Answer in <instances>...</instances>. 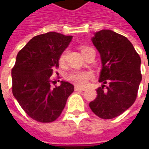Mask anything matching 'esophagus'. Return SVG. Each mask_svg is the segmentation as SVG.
Masks as SVG:
<instances>
[{
    "instance_id": "esophagus-1",
    "label": "esophagus",
    "mask_w": 149,
    "mask_h": 149,
    "mask_svg": "<svg viewBox=\"0 0 149 149\" xmlns=\"http://www.w3.org/2000/svg\"><path fill=\"white\" fill-rule=\"evenodd\" d=\"M74 90L75 91H84V90H85V88H83V87H80V86H75L74 87Z\"/></svg>"
}]
</instances>
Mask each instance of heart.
<instances>
[{"instance_id": "1", "label": "heart", "mask_w": 149, "mask_h": 149, "mask_svg": "<svg viewBox=\"0 0 149 149\" xmlns=\"http://www.w3.org/2000/svg\"><path fill=\"white\" fill-rule=\"evenodd\" d=\"M90 49V47L88 46H81V52L82 54H84L85 51H87L88 49ZM66 57V50L63 51L59 57V63H60V65H63L64 63H65V60ZM93 77V74L91 72L89 71H74L70 73L69 75H68V79L72 82V83L75 84L77 85H81L84 86L86 84L88 83L89 79H91Z\"/></svg>"}]
</instances>
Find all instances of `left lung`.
I'll use <instances>...</instances> for the list:
<instances>
[{
    "instance_id": "8db88e82",
    "label": "left lung",
    "mask_w": 149,
    "mask_h": 149,
    "mask_svg": "<svg viewBox=\"0 0 149 149\" xmlns=\"http://www.w3.org/2000/svg\"><path fill=\"white\" fill-rule=\"evenodd\" d=\"M102 61L97 97L89 108L98 117L110 119L119 116L137 98L142 80L140 56L122 35L110 30L96 32L92 38Z\"/></svg>"
}]
</instances>
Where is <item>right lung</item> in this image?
I'll return each instance as SVG.
<instances>
[{"instance_id": "add662e5", "label": "right lung", "mask_w": 149, "mask_h": 149, "mask_svg": "<svg viewBox=\"0 0 149 149\" xmlns=\"http://www.w3.org/2000/svg\"><path fill=\"white\" fill-rule=\"evenodd\" d=\"M71 39V36L48 32L32 38L17 54L11 70L12 93L26 114L37 122L56 120L74 92V85L65 81L51 86L59 57Z\"/></svg>"}]
</instances>
